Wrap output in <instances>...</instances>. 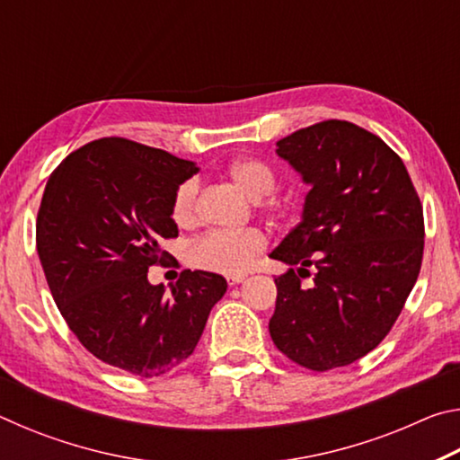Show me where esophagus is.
<instances>
[{
	"instance_id": "34e87169",
	"label": "esophagus",
	"mask_w": 460,
	"mask_h": 460,
	"mask_svg": "<svg viewBox=\"0 0 460 460\" xmlns=\"http://www.w3.org/2000/svg\"><path fill=\"white\" fill-rule=\"evenodd\" d=\"M245 279V276H229L227 278V282H229V286H235V284H241Z\"/></svg>"
}]
</instances>
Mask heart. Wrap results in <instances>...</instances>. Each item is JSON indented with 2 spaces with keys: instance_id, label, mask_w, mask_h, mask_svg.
I'll list each match as a JSON object with an SVG mask.
<instances>
[{
  "instance_id": "obj_1",
  "label": "heart",
  "mask_w": 460,
  "mask_h": 460,
  "mask_svg": "<svg viewBox=\"0 0 460 460\" xmlns=\"http://www.w3.org/2000/svg\"><path fill=\"white\" fill-rule=\"evenodd\" d=\"M241 190L252 199H261L276 189V170L260 158L233 160L227 168ZM200 184L197 178H186L176 186L170 213L181 227H190L199 219ZM268 247L266 233L260 229L211 231L192 247V261L197 266L227 276H243L258 255Z\"/></svg>"
}]
</instances>
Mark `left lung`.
Wrapping results in <instances>:
<instances>
[{
	"instance_id": "left-lung-1",
	"label": "left lung",
	"mask_w": 460,
	"mask_h": 460,
	"mask_svg": "<svg viewBox=\"0 0 460 460\" xmlns=\"http://www.w3.org/2000/svg\"><path fill=\"white\" fill-rule=\"evenodd\" d=\"M310 184L302 221L270 258L300 266L274 282L270 334L300 367H345L398 321L424 253V213L398 154L351 121L329 119L278 142ZM315 268L310 288L299 278Z\"/></svg>"
}]
</instances>
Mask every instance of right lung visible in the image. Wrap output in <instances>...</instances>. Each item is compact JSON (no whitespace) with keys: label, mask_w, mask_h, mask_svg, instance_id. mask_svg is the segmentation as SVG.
Wrapping results in <instances>:
<instances>
[{"label":"right lung","mask_w":460,"mask_h":460,"mask_svg":"<svg viewBox=\"0 0 460 460\" xmlns=\"http://www.w3.org/2000/svg\"><path fill=\"white\" fill-rule=\"evenodd\" d=\"M158 147L101 137L54 168L36 219L46 282L68 329L111 367L160 377L197 349L227 279L184 270L164 294L147 270L164 266V239L178 237L170 213L176 186L197 172Z\"/></svg>","instance_id":"add662e5"}]
</instances>
